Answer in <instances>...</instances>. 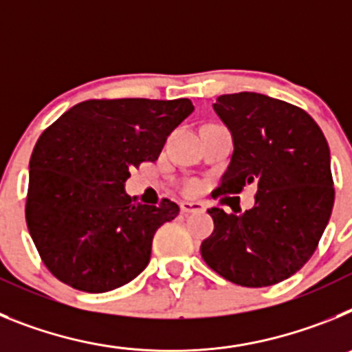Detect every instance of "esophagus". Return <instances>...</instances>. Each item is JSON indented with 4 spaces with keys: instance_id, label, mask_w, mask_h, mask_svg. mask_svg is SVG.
<instances>
[{
    "instance_id": "esophagus-1",
    "label": "esophagus",
    "mask_w": 352,
    "mask_h": 352,
    "mask_svg": "<svg viewBox=\"0 0 352 352\" xmlns=\"http://www.w3.org/2000/svg\"><path fill=\"white\" fill-rule=\"evenodd\" d=\"M204 210V206L201 203H188V201H186V203H182V211L185 214H188V213H201V211Z\"/></svg>"
}]
</instances>
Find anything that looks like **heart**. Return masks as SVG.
<instances>
[{
	"label": "heart",
	"instance_id": "obj_1",
	"mask_svg": "<svg viewBox=\"0 0 352 352\" xmlns=\"http://www.w3.org/2000/svg\"><path fill=\"white\" fill-rule=\"evenodd\" d=\"M197 190H199V183L190 182L188 185H186V192H188V194H194V192H197Z\"/></svg>",
	"mask_w": 352,
	"mask_h": 352
}]
</instances>
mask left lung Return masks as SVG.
I'll use <instances>...</instances> for the list:
<instances>
[{
    "mask_svg": "<svg viewBox=\"0 0 352 352\" xmlns=\"http://www.w3.org/2000/svg\"><path fill=\"white\" fill-rule=\"evenodd\" d=\"M213 109L234 146L217 194H238L250 183L257 194L245 213L208 210L214 229L201 254L232 284H278L312 257L331 217L328 142L303 109L261 93L222 95Z\"/></svg>",
    "mask_w": 352,
    "mask_h": 352,
    "instance_id": "obj_1",
    "label": "left lung"
}]
</instances>
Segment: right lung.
Returning a JSON list of instances; mask_svg holds the SVG:
<instances>
[{
  "instance_id": "right-lung-1",
  "label": "right lung",
  "mask_w": 352,
  "mask_h": 352,
  "mask_svg": "<svg viewBox=\"0 0 352 352\" xmlns=\"http://www.w3.org/2000/svg\"><path fill=\"white\" fill-rule=\"evenodd\" d=\"M188 98L86 100L36 141L30 160L26 222L49 272L84 292H107L148 266L153 236L179 206L135 203L130 170L155 162L188 118Z\"/></svg>"
}]
</instances>
